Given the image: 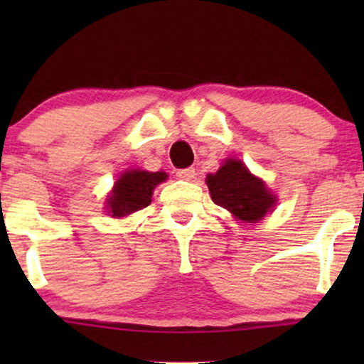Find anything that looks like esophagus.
Returning <instances> with one entry per match:
<instances>
[{
  "label": "esophagus",
  "instance_id": "34e87169",
  "mask_svg": "<svg viewBox=\"0 0 364 364\" xmlns=\"http://www.w3.org/2000/svg\"><path fill=\"white\" fill-rule=\"evenodd\" d=\"M177 177L181 178V181H192V178L196 177V168L193 167L181 168V171H177Z\"/></svg>",
  "mask_w": 364,
  "mask_h": 364
}]
</instances>
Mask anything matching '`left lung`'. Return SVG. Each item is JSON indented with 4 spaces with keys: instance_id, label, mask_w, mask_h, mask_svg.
Segmentation results:
<instances>
[{
    "instance_id": "left-lung-1",
    "label": "left lung",
    "mask_w": 364,
    "mask_h": 364,
    "mask_svg": "<svg viewBox=\"0 0 364 364\" xmlns=\"http://www.w3.org/2000/svg\"><path fill=\"white\" fill-rule=\"evenodd\" d=\"M212 200L245 223H258L277 205L275 193L238 159H227L205 178Z\"/></svg>"
}]
</instances>
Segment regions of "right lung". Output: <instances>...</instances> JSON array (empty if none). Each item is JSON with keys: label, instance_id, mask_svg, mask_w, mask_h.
<instances>
[{"label": "right lung", "instance_id": "right-lung-1", "mask_svg": "<svg viewBox=\"0 0 364 364\" xmlns=\"http://www.w3.org/2000/svg\"><path fill=\"white\" fill-rule=\"evenodd\" d=\"M166 178V172H147L141 168L126 171L114 183L111 196L107 197V213L114 218H122L142 210L151 203L154 188Z\"/></svg>", "mask_w": 364, "mask_h": 364}]
</instances>
